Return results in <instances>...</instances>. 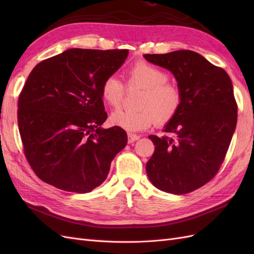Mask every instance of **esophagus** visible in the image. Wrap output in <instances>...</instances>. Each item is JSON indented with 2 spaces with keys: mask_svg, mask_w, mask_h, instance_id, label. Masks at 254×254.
I'll return each instance as SVG.
<instances>
[{
  "mask_svg": "<svg viewBox=\"0 0 254 254\" xmlns=\"http://www.w3.org/2000/svg\"><path fill=\"white\" fill-rule=\"evenodd\" d=\"M127 136H128V143H133L134 141L140 139V136L134 133H128Z\"/></svg>",
  "mask_w": 254,
  "mask_h": 254,
  "instance_id": "1",
  "label": "esophagus"
}]
</instances>
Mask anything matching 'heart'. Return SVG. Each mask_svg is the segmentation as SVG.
<instances>
[{
  "label": "heart",
  "instance_id": "b5f03b06",
  "mask_svg": "<svg viewBox=\"0 0 254 254\" xmlns=\"http://www.w3.org/2000/svg\"><path fill=\"white\" fill-rule=\"evenodd\" d=\"M128 88H141L139 110L128 111L118 109L110 115L113 126L127 131H141L149 128L153 123L165 125L179 112L182 105V94L177 84L170 82V74L163 68L151 64L139 61L126 71ZM126 88L117 76L111 75L102 83L101 94L111 107L121 105Z\"/></svg>",
  "mask_w": 254,
  "mask_h": 254
}]
</instances>
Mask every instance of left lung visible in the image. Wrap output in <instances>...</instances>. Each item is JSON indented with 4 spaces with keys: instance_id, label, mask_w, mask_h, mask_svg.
Returning <instances> with one entry per match:
<instances>
[{
    "instance_id": "left-lung-1",
    "label": "left lung",
    "mask_w": 254,
    "mask_h": 254,
    "mask_svg": "<svg viewBox=\"0 0 254 254\" xmlns=\"http://www.w3.org/2000/svg\"><path fill=\"white\" fill-rule=\"evenodd\" d=\"M144 58L171 71L182 94L179 112L163 130L170 135L148 136L156 147L146 173L157 189L188 194L213 179L225 160L237 122L232 81L224 68L193 51Z\"/></svg>"
}]
</instances>
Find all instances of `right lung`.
<instances>
[{
  "label": "right lung",
  "mask_w": 254,
  "mask_h": 254,
  "mask_svg": "<svg viewBox=\"0 0 254 254\" xmlns=\"http://www.w3.org/2000/svg\"><path fill=\"white\" fill-rule=\"evenodd\" d=\"M127 56L128 50L70 49L30 72L19 95L18 125L24 155L42 181L89 193L106 180L127 133L101 127L107 120L101 88Z\"/></svg>",
  "instance_id": "obj_1"
}]
</instances>
